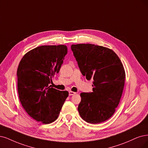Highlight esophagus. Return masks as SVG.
<instances>
[{
  "instance_id": "1",
  "label": "esophagus",
  "mask_w": 148,
  "mask_h": 148,
  "mask_svg": "<svg viewBox=\"0 0 148 148\" xmlns=\"http://www.w3.org/2000/svg\"><path fill=\"white\" fill-rule=\"evenodd\" d=\"M75 93H76V92H74V91H69V96H73V95H75Z\"/></svg>"
}]
</instances>
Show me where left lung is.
Masks as SVG:
<instances>
[{"label": "left lung", "instance_id": "left-lung-1", "mask_svg": "<svg viewBox=\"0 0 148 148\" xmlns=\"http://www.w3.org/2000/svg\"><path fill=\"white\" fill-rule=\"evenodd\" d=\"M81 73L92 80V92L80 93L78 111L87 123L106 121L115 112L122 96L125 71L118 56L112 49L91 44L71 45Z\"/></svg>", "mask_w": 148, "mask_h": 148}]
</instances>
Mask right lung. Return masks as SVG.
Masks as SVG:
<instances>
[{
    "label": "right lung",
    "mask_w": 148,
    "mask_h": 148,
    "mask_svg": "<svg viewBox=\"0 0 148 148\" xmlns=\"http://www.w3.org/2000/svg\"><path fill=\"white\" fill-rule=\"evenodd\" d=\"M68 52L65 45L41 46L26 53L17 70L19 100L29 115L42 124L57 119L68 97L67 91L51 85Z\"/></svg>",
    "instance_id": "right-lung-1"
}]
</instances>
